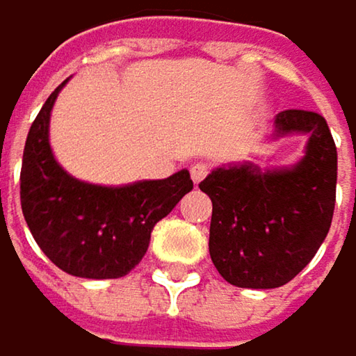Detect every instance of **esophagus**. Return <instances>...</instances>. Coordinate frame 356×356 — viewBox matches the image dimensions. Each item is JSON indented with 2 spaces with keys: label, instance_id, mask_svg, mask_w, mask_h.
<instances>
[{
  "label": "esophagus",
  "instance_id": "34e87169",
  "mask_svg": "<svg viewBox=\"0 0 356 356\" xmlns=\"http://www.w3.org/2000/svg\"><path fill=\"white\" fill-rule=\"evenodd\" d=\"M207 174H209V165H207V163H203V161L193 163V168H191V178H193L195 184H199Z\"/></svg>",
  "mask_w": 356,
  "mask_h": 356
}]
</instances>
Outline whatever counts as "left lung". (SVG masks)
<instances>
[{"mask_svg": "<svg viewBox=\"0 0 356 356\" xmlns=\"http://www.w3.org/2000/svg\"><path fill=\"white\" fill-rule=\"evenodd\" d=\"M271 138L305 134V155L290 168L245 161L216 168L199 188L213 203L209 255L238 288H277L307 266L327 236L338 153L323 115L280 111Z\"/></svg>", "mask_w": 356, "mask_h": 356, "instance_id": "left-lung-1", "label": "left lung"}]
</instances>
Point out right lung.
<instances>
[{
	"mask_svg": "<svg viewBox=\"0 0 356 356\" xmlns=\"http://www.w3.org/2000/svg\"><path fill=\"white\" fill-rule=\"evenodd\" d=\"M64 81L33 122L20 172V203L41 251L62 271L109 280L145 257L155 224L193 191L188 170L163 180L101 186L70 176L54 157L49 118Z\"/></svg>",
	"mask_w": 356,
	"mask_h": 356,
	"instance_id": "1",
	"label": "right lung"
}]
</instances>
